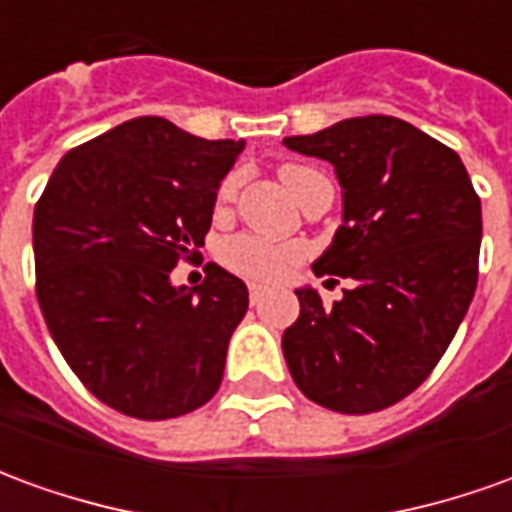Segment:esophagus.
Here are the masks:
<instances>
[{"mask_svg": "<svg viewBox=\"0 0 512 512\" xmlns=\"http://www.w3.org/2000/svg\"><path fill=\"white\" fill-rule=\"evenodd\" d=\"M263 296H266V288H263V285H249V301H252V304H260Z\"/></svg>", "mask_w": 512, "mask_h": 512, "instance_id": "1", "label": "esophagus"}]
</instances>
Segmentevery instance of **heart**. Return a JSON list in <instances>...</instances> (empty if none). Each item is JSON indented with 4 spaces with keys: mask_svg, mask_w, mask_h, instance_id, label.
Instances as JSON below:
<instances>
[{
    "mask_svg": "<svg viewBox=\"0 0 512 512\" xmlns=\"http://www.w3.org/2000/svg\"><path fill=\"white\" fill-rule=\"evenodd\" d=\"M279 178L288 186V191L299 200L307 183L312 178H318V172H312L307 167H296V164H288V167L279 169ZM235 191V178L224 180L222 189H219V197L222 200H230ZM299 260V249L296 246H282V244H268L263 238H255V235H238L233 241H227L222 249V263L235 274L249 279H277L288 271L293 263Z\"/></svg>",
    "mask_w": 512,
    "mask_h": 512,
    "instance_id": "b5f03b06",
    "label": "heart"
}]
</instances>
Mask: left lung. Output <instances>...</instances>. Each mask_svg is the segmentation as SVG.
Returning <instances> with one entry per match:
<instances>
[{
  "instance_id": "obj_1",
  "label": "left lung",
  "mask_w": 512,
  "mask_h": 512,
  "mask_svg": "<svg viewBox=\"0 0 512 512\" xmlns=\"http://www.w3.org/2000/svg\"><path fill=\"white\" fill-rule=\"evenodd\" d=\"M282 145L334 167L343 224L312 271L354 279L332 307L296 290L301 312L282 334L290 376L340 414L395 406L439 365L472 304L480 197L455 150L397 117H351Z\"/></svg>"
}]
</instances>
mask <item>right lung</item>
Returning <instances> with one entry per match:
<instances>
[{"instance_id": "right-lung-1", "label": "right lung", "mask_w": 512, "mask_h": 512, "mask_svg": "<svg viewBox=\"0 0 512 512\" xmlns=\"http://www.w3.org/2000/svg\"><path fill=\"white\" fill-rule=\"evenodd\" d=\"M241 150V139L134 117L65 153L35 205L46 326L79 381L120 414L180 417L222 384L249 290L216 263L197 288L169 274L205 244Z\"/></svg>"}]
</instances>
